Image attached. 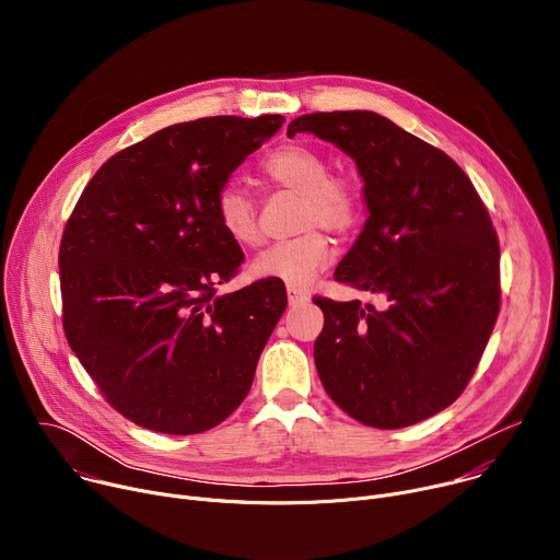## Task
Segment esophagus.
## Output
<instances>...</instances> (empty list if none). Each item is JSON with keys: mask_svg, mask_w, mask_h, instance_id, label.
Here are the masks:
<instances>
[{"mask_svg": "<svg viewBox=\"0 0 560 560\" xmlns=\"http://www.w3.org/2000/svg\"><path fill=\"white\" fill-rule=\"evenodd\" d=\"M288 301H290V305H299V303H305V301H307V294H305L303 290L288 288Z\"/></svg>", "mask_w": 560, "mask_h": 560, "instance_id": "esophagus-1", "label": "esophagus"}]
</instances>
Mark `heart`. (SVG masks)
<instances>
[{
    "instance_id": "obj_1",
    "label": "heart",
    "mask_w": 560,
    "mask_h": 560,
    "mask_svg": "<svg viewBox=\"0 0 560 560\" xmlns=\"http://www.w3.org/2000/svg\"><path fill=\"white\" fill-rule=\"evenodd\" d=\"M261 173L279 188L301 195L296 228L303 232L264 250L253 261V272L303 288L330 261L328 236L316 225L337 236L354 232L363 219V195L350 179L330 175V164L322 152L296 141L275 148L261 162ZM214 212L230 242L242 248L259 246L257 206L242 186L223 184L214 197Z\"/></svg>"
}]
</instances>
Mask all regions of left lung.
I'll use <instances>...</instances> for the list:
<instances>
[{"instance_id": "obj_1", "label": "left lung", "mask_w": 560, "mask_h": 560, "mask_svg": "<svg viewBox=\"0 0 560 560\" xmlns=\"http://www.w3.org/2000/svg\"><path fill=\"white\" fill-rule=\"evenodd\" d=\"M312 132L348 152L365 182L363 232L335 279L383 307L314 296L326 324L314 363L352 419L398 430L452 406L481 361L501 310V250L490 212L443 150L370 110L312 113Z\"/></svg>"}]
</instances>
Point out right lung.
Returning <instances> with one entry per match:
<instances>
[{"instance_id":"add662e5","label":"right lung","mask_w":560,"mask_h":560,"mask_svg":"<svg viewBox=\"0 0 560 560\" xmlns=\"http://www.w3.org/2000/svg\"><path fill=\"white\" fill-rule=\"evenodd\" d=\"M281 115L203 117L113 154L61 234V318L106 401L162 434H199L250 392L288 296L277 281L219 294L244 261L214 197Z\"/></svg>"}]
</instances>
